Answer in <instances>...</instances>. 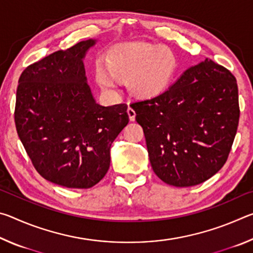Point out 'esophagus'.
<instances>
[{"label":"esophagus","instance_id":"esophagus-1","mask_svg":"<svg viewBox=\"0 0 253 253\" xmlns=\"http://www.w3.org/2000/svg\"><path fill=\"white\" fill-rule=\"evenodd\" d=\"M127 114H128V117H129V121H130V122H134V121H135L136 113H135V110L132 109L130 106L127 108Z\"/></svg>","mask_w":253,"mask_h":253}]
</instances>
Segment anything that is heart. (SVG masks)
<instances>
[{
	"label": "heart",
	"mask_w": 253,
	"mask_h": 253,
	"mask_svg": "<svg viewBox=\"0 0 253 253\" xmlns=\"http://www.w3.org/2000/svg\"><path fill=\"white\" fill-rule=\"evenodd\" d=\"M177 68V60L168 46L143 42L118 45L107 54L105 65H98L96 79L102 90L116 92L117 83L127 81L132 95L151 99L169 87Z\"/></svg>",
	"instance_id": "1"
}]
</instances>
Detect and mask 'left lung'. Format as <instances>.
Here are the masks:
<instances>
[{"mask_svg":"<svg viewBox=\"0 0 253 253\" xmlns=\"http://www.w3.org/2000/svg\"><path fill=\"white\" fill-rule=\"evenodd\" d=\"M130 107L152 169L163 182L194 186L224 165L239 124L234 76L211 59L192 66L163 95Z\"/></svg>","mask_w":253,"mask_h":253,"instance_id":"8db88e82","label":"left lung"}]
</instances>
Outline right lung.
Listing matches in <instances>:
<instances>
[{
	"instance_id": "add662e5",
	"label": "right lung",
	"mask_w": 253,
	"mask_h": 253,
	"mask_svg": "<svg viewBox=\"0 0 253 253\" xmlns=\"http://www.w3.org/2000/svg\"><path fill=\"white\" fill-rule=\"evenodd\" d=\"M97 39L57 51L19 79L15 126L42 177L68 188H90L110 165V147L129 118L127 105L97 104L84 59Z\"/></svg>"
}]
</instances>
